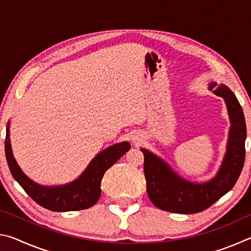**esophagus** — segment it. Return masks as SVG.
I'll use <instances>...</instances> for the list:
<instances>
[{
	"mask_svg": "<svg viewBox=\"0 0 251 251\" xmlns=\"http://www.w3.org/2000/svg\"><path fill=\"white\" fill-rule=\"evenodd\" d=\"M141 141H142V139H141V137H138V136H134V137H133V142L136 143V144L139 143Z\"/></svg>",
	"mask_w": 251,
	"mask_h": 251,
	"instance_id": "obj_1",
	"label": "esophagus"
}]
</instances>
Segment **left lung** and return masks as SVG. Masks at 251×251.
<instances>
[{"instance_id":"left-lung-1","label":"left lung","mask_w":251,"mask_h":251,"mask_svg":"<svg viewBox=\"0 0 251 251\" xmlns=\"http://www.w3.org/2000/svg\"><path fill=\"white\" fill-rule=\"evenodd\" d=\"M208 88L215 95L223 97L230 121L226 152L215 177L202 182L192 181L177 174L155 152L141 148L147 195L161 210L177 214H196L205 210L235 186L243 171L247 133L243 108L227 85L210 82Z\"/></svg>"}]
</instances>
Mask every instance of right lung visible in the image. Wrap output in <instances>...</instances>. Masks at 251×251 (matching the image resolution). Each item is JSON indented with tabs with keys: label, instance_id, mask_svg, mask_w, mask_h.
Segmentation results:
<instances>
[{
	"label": "right lung",
	"instance_id": "obj_1",
	"mask_svg": "<svg viewBox=\"0 0 251 251\" xmlns=\"http://www.w3.org/2000/svg\"><path fill=\"white\" fill-rule=\"evenodd\" d=\"M128 142L116 143L99 152L85 171L73 181L64 185L44 186L25 175L15 160L10 139V122L6 126L5 155L14 179L40 206L52 211L82 210L95 205L100 196V181L105 172L128 151Z\"/></svg>",
	"mask_w": 251,
	"mask_h": 251
}]
</instances>
